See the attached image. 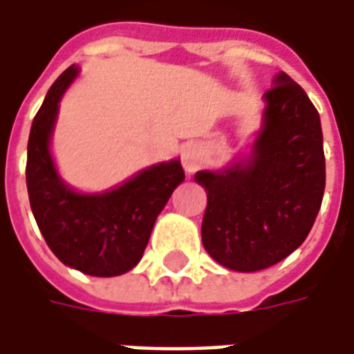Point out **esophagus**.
Listing matches in <instances>:
<instances>
[{
	"label": "esophagus",
	"mask_w": 354,
	"mask_h": 354,
	"mask_svg": "<svg viewBox=\"0 0 354 354\" xmlns=\"http://www.w3.org/2000/svg\"><path fill=\"white\" fill-rule=\"evenodd\" d=\"M201 160L203 155L197 143H187V145H184V149H182V167L185 169V172H189V174L195 172V170L199 169Z\"/></svg>",
	"instance_id": "1"
}]
</instances>
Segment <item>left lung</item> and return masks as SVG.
I'll return each instance as SVG.
<instances>
[{
    "label": "left lung",
    "mask_w": 354,
    "mask_h": 354,
    "mask_svg": "<svg viewBox=\"0 0 354 354\" xmlns=\"http://www.w3.org/2000/svg\"><path fill=\"white\" fill-rule=\"evenodd\" d=\"M264 100L249 160L195 174L207 192L203 245L237 272L263 270L293 253L315 224L326 187L320 115L305 90L280 73Z\"/></svg>",
    "instance_id": "left-lung-1"
}]
</instances>
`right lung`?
<instances>
[{
  "instance_id": "right-lung-1",
  "label": "right lung",
  "mask_w": 354,
  "mask_h": 354,
  "mask_svg": "<svg viewBox=\"0 0 354 354\" xmlns=\"http://www.w3.org/2000/svg\"><path fill=\"white\" fill-rule=\"evenodd\" d=\"M78 74L68 66L49 88L28 138L26 187L38 228L66 266L111 278L140 263L153 224L172 192L184 182L180 160L142 170L126 184L95 195L76 194L59 178L49 153L61 95Z\"/></svg>"
}]
</instances>
